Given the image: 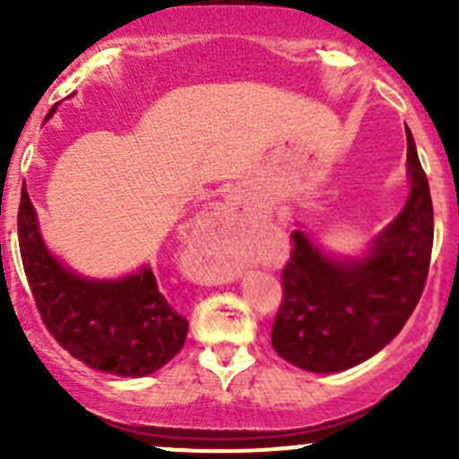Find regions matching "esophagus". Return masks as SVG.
<instances>
[{
    "label": "esophagus",
    "mask_w": 459,
    "mask_h": 459,
    "mask_svg": "<svg viewBox=\"0 0 459 459\" xmlns=\"http://www.w3.org/2000/svg\"><path fill=\"white\" fill-rule=\"evenodd\" d=\"M206 275L212 277V280H233L238 273H235V271L233 273H224V271H217V268H208Z\"/></svg>",
    "instance_id": "esophagus-1"
}]
</instances>
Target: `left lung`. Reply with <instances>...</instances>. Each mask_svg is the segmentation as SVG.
<instances>
[{"instance_id":"1","label":"left lung","mask_w":459,"mask_h":459,"mask_svg":"<svg viewBox=\"0 0 459 459\" xmlns=\"http://www.w3.org/2000/svg\"><path fill=\"white\" fill-rule=\"evenodd\" d=\"M406 148L409 202L367 257L333 262L304 233L290 235L271 342L298 368L335 373L373 358L422 298L433 251V202L409 128Z\"/></svg>"}]
</instances>
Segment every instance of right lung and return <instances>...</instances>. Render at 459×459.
Instances as JSON below:
<instances>
[{
    "label": "right lung",
    "mask_w": 459,
    "mask_h": 459,
    "mask_svg": "<svg viewBox=\"0 0 459 459\" xmlns=\"http://www.w3.org/2000/svg\"><path fill=\"white\" fill-rule=\"evenodd\" d=\"M17 235L41 322L73 358L119 377H143L182 351L188 319L166 299L151 268L117 281H92L66 271L41 242L26 188Z\"/></svg>",
    "instance_id": "right-lung-1"
}]
</instances>
